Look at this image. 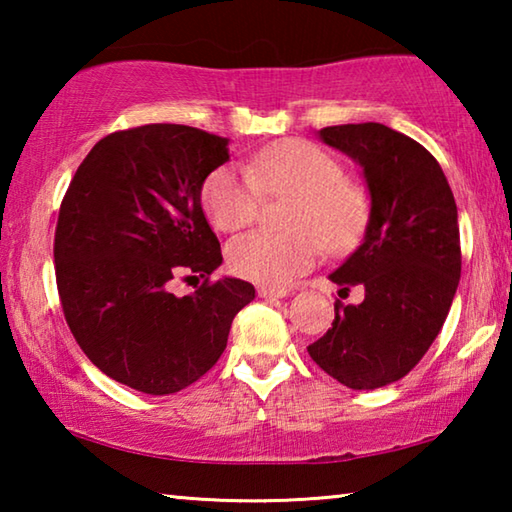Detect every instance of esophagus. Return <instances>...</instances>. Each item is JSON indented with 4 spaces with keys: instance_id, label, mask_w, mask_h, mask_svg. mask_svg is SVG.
Returning <instances> with one entry per match:
<instances>
[{
    "instance_id": "esophagus-1",
    "label": "esophagus",
    "mask_w": 512,
    "mask_h": 512,
    "mask_svg": "<svg viewBox=\"0 0 512 512\" xmlns=\"http://www.w3.org/2000/svg\"><path fill=\"white\" fill-rule=\"evenodd\" d=\"M259 298H268V300H277L287 296V289H277V287H259L257 289Z\"/></svg>"
}]
</instances>
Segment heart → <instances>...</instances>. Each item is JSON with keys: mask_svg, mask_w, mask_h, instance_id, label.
<instances>
[{"mask_svg": "<svg viewBox=\"0 0 512 512\" xmlns=\"http://www.w3.org/2000/svg\"><path fill=\"white\" fill-rule=\"evenodd\" d=\"M264 194L293 196L289 235L253 230L228 246L232 273L266 287H284L327 250L348 248L366 223L368 201L345 180L343 164L305 140H282L253 153L246 167L223 164L207 176L203 207L216 230L255 221Z\"/></svg>", "mask_w": 512, "mask_h": 512, "instance_id": "b5f03b06", "label": "heart"}]
</instances>
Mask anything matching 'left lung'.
Masks as SVG:
<instances>
[{
    "mask_svg": "<svg viewBox=\"0 0 512 512\" xmlns=\"http://www.w3.org/2000/svg\"><path fill=\"white\" fill-rule=\"evenodd\" d=\"M320 140L363 169L370 216L357 250L329 275L361 305H334V323L307 352L329 377L372 391L415 368L452 307L461 237L452 189L436 158L384 124L327 126Z\"/></svg>",
    "mask_w": 512,
    "mask_h": 512,
    "instance_id": "1",
    "label": "left lung"
}]
</instances>
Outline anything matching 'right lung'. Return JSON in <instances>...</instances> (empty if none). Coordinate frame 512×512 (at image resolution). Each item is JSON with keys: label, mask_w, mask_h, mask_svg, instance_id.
<instances>
[{"label": "right lung", "mask_w": 512, "mask_h": 512, "mask_svg": "<svg viewBox=\"0 0 512 512\" xmlns=\"http://www.w3.org/2000/svg\"><path fill=\"white\" fill-rule=\"evenodd\" d=\"M230 160L228 140L180 124L110 133L92 146L60 203L54 259L60 305L101 372L146 395H171L210 370L232 318L255 298L221 266L201 207L205 178ZM206 282L178 299L173 276Z\"/></svg>", "instance_id": "right-lung-1"}]
</instances>
